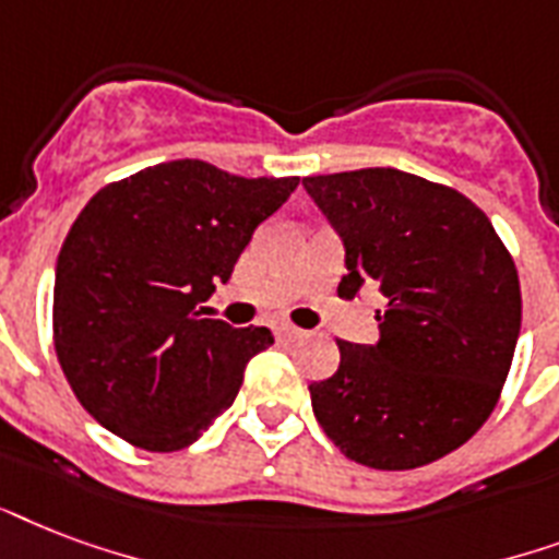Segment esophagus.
<instances>
[{
    "instance_id": "1",
    "label": "esophagus",
    "mask_w": 559,
    "mask_h": 559,
    "mask_svg": "<svg viewBox=\"0 0 559 559\" xmlns=\"http://www.w3.org/2000/svg\"><path fill=\"white\" fill-rule=\"evenodd\" d=\"M274 332H276V335H280V338H283V341H297V338H302V329L292 326V323H276Z\"/></svg>"
}]
</instances>
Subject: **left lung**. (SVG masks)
<instances>
[{
	"label": "left lung",
	"instance_id": "8db88e82",
	"mask_svg": "<svg viewBox=\"0 0 559 559\" xmlns=\"http://www.w3.org/2000/svg\"><path fill=\"white\" fill-rule=\"evenodd\" d=\"M344 245L341 297L384 294L376 344L338 341L311 411L370 469H414L464 445L490 417L522 326L513 259L490 218L449 186L400 168L302 177Z\"/></svg>",
	"mask_w": 559,
	"mask_h": 559
}]
</instances>
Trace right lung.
<instances>
[{
	"instance_id": "1",
	"label": "right lung",
	"mask_w": 559,
	"mask_h": 559,
	"mask_svg": "<svg viewBox=\"0 0 559 559\" xmlns=\"http://www.w3.org/2000/svg\"><path fill=\"white\" fill-rule=\"evenodd\" d=\"M300 177L175 159L90 198L55 267V349L78 402L148 452L192 445L230 408L271 329L201 318Z\"/></svg>"
}]
</instances>
